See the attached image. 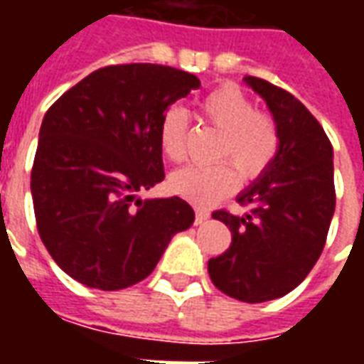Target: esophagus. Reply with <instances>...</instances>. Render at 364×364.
Listing matches in <instances>:
<instances>
[{"label":"esophagus","instance_id":"34e87169","mask_svg":"<svg viewBox=\"0 0 364 364\" xmlns=\"http://www.w3.org/2000/svg\"><path fill=\"white\" fill-rule=\"evenodd\" d=\"M208 218H210V214L206 213V210H203V208H197V210H195V224H205Z\"/></svg>","mask_w":364,"mask_h":364}]
</instances>
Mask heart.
Listing matches in <instances>:
<instances>
[{
	"label": "heart",
	"mask_w": 364,
	"mask_h": 364,
	"mask_svg": "<svg viewBox=\"0 0 364 364\" xmlns=\"http://www.w3.org/2000/svg\"><path fill=\"white\" fill-rule=\"evenodd\" d=\"M198 109L203 119L222 134L216 158L228 161L183 167L171 175L169 187L193 205L210 206L237 189L240 173L252 181L273 166L281 151V130L273 114L255 111L252 99L232 83L210 91ZM158 136L164 156L171 161H181L189 136V119L185 111L179 107L167 109L159 119Z\"/></svg>",
	"instance_id": "b5f03b06"
}]
</instances>
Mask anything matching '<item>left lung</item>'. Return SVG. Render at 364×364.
Here are the masks:
<instances>
[{"label": "left lung", "instance_id": "left-lung-1", "mask_svg": "<svg viewBox=\"0 0 364 364\" xmlns=\"http://www.w3.org/2000/svg\"><path fill=\"white\" fill-rule=\"evenodd\" d=\"M281 130V151L237 203L250 213L216 210L232 232L226 252L208 261L214 287L242 302H267L304 281L326 245L336 210L333 148L323 128L296 97L247 75Z\"/></svg>", "mask_w": 364, "mask_h": 364}]
</instances>
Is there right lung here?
<instances>
[{
	"label": "right lung",
	"mask_w": 364,
	"mask_h": 364,
	"mask_svg": "<svg viewBox=\"0 0 364 364\" xmlns=\"http://www.w3.org/2000/svg\"><path fill=\"white\" fill-rule=\"evenodd\" d=\"M159 64L95 70L46 111L31 193L43 244L72 279L120 290L146 279L195 213L183 198L136 195L164 181L159 119L198 90Z\"/></svg>",
	"instance_id": "add662e5"
}]
</instances>
